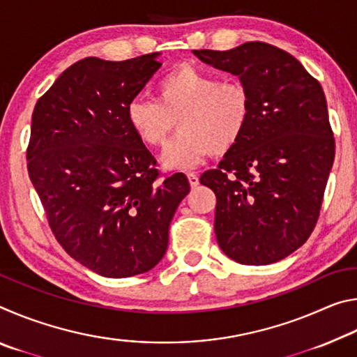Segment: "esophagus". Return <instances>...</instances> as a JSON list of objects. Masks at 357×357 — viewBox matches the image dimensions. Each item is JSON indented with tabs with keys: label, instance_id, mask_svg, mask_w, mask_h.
Masks as SVG:
<instances>
[{
	"label": "esophagus",
	"instance_id": "obj_1",
	"mask_svg": "<svg viewBox=\"0 0 357 357\" xmlns=\"http://www.w3.org/2000/svg\"><path fill=\"white\" fill-rule=\"evenodd\" d=\"M187 179H189L190 187H197L198 183H200V179H198V176H197L195 173H187Z\"/></svg>",
	"mask_w": 357,
	"mask_h": 357
}]
</instances>
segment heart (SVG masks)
<instances>
[{"label":"heart","mask_w":357,"mask_h":357,"mask_svg":"<svg viewBox=\"0 0 357 357\" xmlns=\"http://www.w3.org/2000/svg\"><path fill=\"white\" fill-rule=\"evenodd\" d=\"M126 116L148 148L165 146L178 121L181 132L162 162L172 170H189L236 146L250 123L252 100L241 82L181 64L157 80L154 99L130 100Z\"/></svg>","instance_id":"b5f03b06"}]
</instances>
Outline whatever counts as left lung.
Listing matches in <instances>:
<instances>
[{
  "label": "left lung",
  "mask_w": 357,
  "mask_h": 357,
  "mask_svg": "<svg viewBox=\"0 0 357 357\" xmlns=\"http://www.w3.org/2000/svg\"><path fill=\"white\" fill-rule=\"evenodd\" d=\"M193 55L238 75L252 100L244 137L200 178L215 193L217 243L241 264L279 261L312 234L334 164L321 84L294 56L264 42Z\"/></svg>",
  "instance_id": "1"
}]
</instances>
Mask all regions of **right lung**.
<instances>
[{"instance_id":"obj_1","label":"right lung","mask_w":357,"mask_h":357,"mask_svg":"<svg viewBox=\"0 0 357 357\" xmlns=\"http://www.w3.org/2000/svg\"><path fill=\"white\" fill-rule=\"evenodd\" d=\"M160 66L157 53L116 63L84 58L33 112L26 165L48 227L72 258L104 277L153 269L190 190L183 173L162 176L126 116Z\"/></svg>"}]
</instances>
